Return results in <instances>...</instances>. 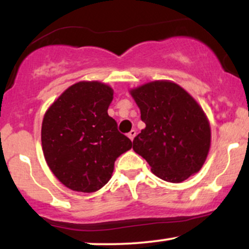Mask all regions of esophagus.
I'll list each match as a JSON object with an SVG mask.
<instances>
[{"label": "esophagus", "instance_id": "34e87169", "mask_svg": "<svg viewBox=\"0 0 249 249\" xmlns=\"http://www.w3.org/2000/svg\"><path fill=\"white\" fill-rule=\"evenodd\" d=\"M136 134H137L136 130H131L130 132L127 133V137L131 139V141H133V138H134V137H136Z\"/></svg>", "mask_w": 249, "mask_h": 249}]
</instances>
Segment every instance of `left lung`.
I'll return each instance as SVG.
<instances>
[{
  "instance_id": "1",
  "label": "left lung",
  "mask_w": 249,
  "mask_h": 249,
  "mask_svg": "<svg viewBox=\"0 0 249 249\" xmlns=\"http://www.w3.org/2000/svg\"><path fill=\"white\" fill-rule=\"evenodd\" d=\"M145 128L134 138V152L168 182L198 173L210 152L206 113L185 89L171 81H153L130 90Z\"/></svg>"
}]
</instances>
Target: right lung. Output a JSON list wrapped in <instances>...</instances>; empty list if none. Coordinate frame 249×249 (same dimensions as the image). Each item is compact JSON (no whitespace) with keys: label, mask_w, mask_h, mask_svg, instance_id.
<instances>
[{"label":"right lung","mask_w":249,"mask_h":249,"mask_svg":"<svg viewBox=\"0 0 249 249\" xmlns=\"http://www.w3.org/2000/svg\"><path fill=\"white\" fill-rule=\"evenodd\" d=\"M113 89L97 81L71 85L50 105L42 122L45 161L65 187L76 192L101 190L115 161L132 147L107 115Z\"/></svg>","instance_id":"add662e5"}]
</instances>
